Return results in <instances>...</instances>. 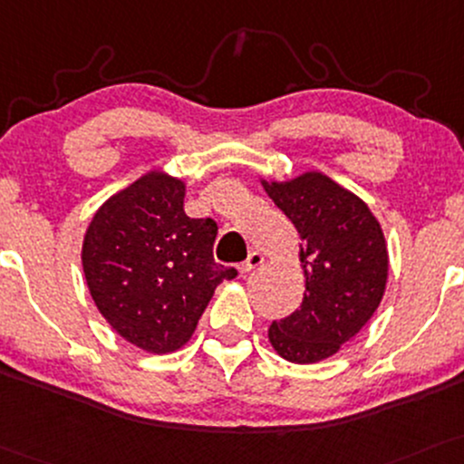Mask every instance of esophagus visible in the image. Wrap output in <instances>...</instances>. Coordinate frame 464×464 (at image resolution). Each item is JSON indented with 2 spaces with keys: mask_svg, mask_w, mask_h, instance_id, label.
<instances>
[{
  "mask_svg": "<svg viewBox=\"0 0 464 464\" xmlns=\"http://www.w3.org/2000/svg\"><path fill=\"white\" fill-rule=\"evenodd\" d=\"M264 261H266V259H264V255H261L259 250H253V253L248 255V259L244 261L242 266H239V272H242V275L246 276V275H250V272L255 270V267H259L261 264H264Z\"/></svg>",
  "mask_w": 464,
  "mask_h": 464,
  "instance_id": "34e87169",
  "label": "esophagus"
}]
</instances>
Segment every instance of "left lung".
<instances>
[{
    "label": "left lung",
    "mask_w": 464,
    "mask_h": 464,
    "mask_svg": "<svg viewBox=\"0 0 464 464\" xmlns=\"http://www.w3.org/2000/svg\"><path fill=\"white\" fill-rule=\"evenodd\" d=\"M267 197L298 228L304 298L292 315L272 322L267 337L292 362L337 353L370 322L389 276L381 222L356 194L322 172L264 181Z\"/></svg>",
    "instance_id": "left-lung-1"
}]
</instances>
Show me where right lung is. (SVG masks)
Returning a JSON list of instances; mask_svg holds the SVG:
<instances>
[{
  "label": "right lung",
  "mask_w": 464,
  "mask_h": 464,
  "mask_svg": "<svg viewBox=\"0 0 464 464\" xmlns=\"http://www.w3.org/2000/svg\"><path fill=\"white\" fill-rule=\"evenodd\" d=\"M183 197L181 179L150 170L105 200L83 236V276L99 314L153 354L186 345L214 289L237 276L214 261L216 222L186 216Z\"/></svg>",
  "instance_id": "right-lung-1"
}]
</instances>
